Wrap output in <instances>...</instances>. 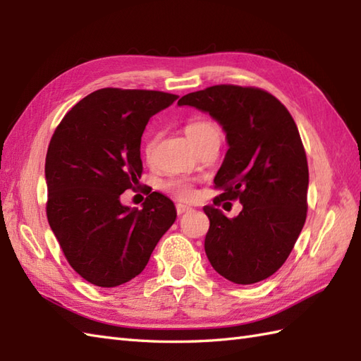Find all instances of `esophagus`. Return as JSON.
<instances>
[{
  "label": "esophagus",
  "instance_id": "1",
  "mask_svg": "<svg viewBox=\"0 0 361 361\" xmlns=\"http://www.w3.org/2000/svg\"><path fill=\"white\" fill-rule=\"evenodd\" d=\"M188 211H190L189 206H186V204H176V214H178V216H181V214H185Z\"/></svg>",
  "mask_w": 361,
  "mask_h": 361
}]
</instances>
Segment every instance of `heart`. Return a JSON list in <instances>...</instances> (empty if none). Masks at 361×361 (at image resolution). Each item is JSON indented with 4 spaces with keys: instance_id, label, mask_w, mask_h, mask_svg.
Masks as SVG:
<instances>
[{
    "instance_id": "obj_1",
    "label": "heart",
    "mask_w": 361,
    "mask_h": 361,
    "mask_svg": "<svg viewBox=\"0 0 361 361\" xmlns=\"http://www.w3.org/2000/svg\"><path fill=\"white\" fill-rule=\"evenodd\" d=\"M185 132L190 141L194 142L195 147L198 149L200 145L206 141L212 140V137H220V128L216 122L208 119V118H195L190 119L185 126ZM161 140V133L157 130H150L145 136L144 144H142V155L145 159H152L155 157L157 145ZM163 189L166 192L175 195L178 200H190L195 195L194 185L188 180L183 178H171L163 183Z\"/></svg>"
}]
</instances>
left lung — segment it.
Masks as SVG:
<instances>
[{
	"instance_id": "left-lung-1",
	"label": "left lung",
	"mask_w": 361,
	"mask_h": 361,
	"mask_svg": "<svg viewBox=\"0 0 361 361\" xmlns=\"http://www.w3.org/2000/svg\"><path fill=\"white\" fill-rule=\"evenodd\" d=\"M180 105L208 111L226 132L229 149L214 180V204L239 200L228 219L204 206V251L228 281L250 286L286 262L307 217L309 166L298 127L279 99L256 87L221 83L183 96Z\"/></svg>"
}]
</instances>
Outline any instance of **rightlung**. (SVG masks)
<instances>
[{
    "label": "right lung",
    "mask_w": 361,
    "mask_h": 361,
    "mask_svg": "<svg viewBox=\"0 0 361 361\" xmlns=\"http://www.w3.org/2000/svg\"><path fill=\"white\" fill-rule=\"evenodd\" d=\"M176 99L153 90H97L51 137L46 216L68 264L93 286L118 287L140 274L175 221V206L163 194L152 192L140 211L119 197L140 185L149 119Z\"/></svg>",
    "instance_id": "1"
}]
</instances>
